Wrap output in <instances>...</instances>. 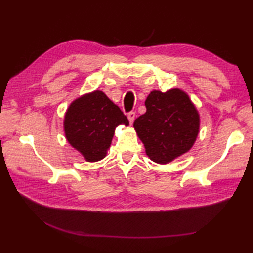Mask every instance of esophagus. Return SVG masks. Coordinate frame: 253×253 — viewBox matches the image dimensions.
Listing matches in <instances>:
<instances>
[{
	"label": "esophagus",
	"mask_w": 253,
	"mask_h": 253,
	"mask_svg": "<svg viewBox=\"0 0 253 253\" xmlns=\"http://www.w3.org/2000/svg\"><path fill=\"white\" fill-rule=\"evenodd\" d=\"M127 117H128V120H129V123H130V124H132V123H133V121H135L136 112H133V111L129 112V113H128V114H127Z\"/></svg>",
	"instance_id": "1"
}]
</instances>
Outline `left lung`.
Returning <instances> with one entry per match:
<instances>
[{"instance_id": "8db88e82", "label": "left lung", "mask_w": 253, "mask_h": 253, "mask_svg": "<svg viewBox=\"0 0 253 253\" xmlns=\"http://www.w3.org/2000/svg\"><path fill=\"white\" fill-rule=\"evenodd\" d=\"M147 112L133 127L153 162L166 164L189 151L200 127L196 106L180 89L154 90L144 102Z\"/></svg>"}]
</instances>
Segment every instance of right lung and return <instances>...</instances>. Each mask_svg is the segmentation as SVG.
I'll use <instances>...</instances> for the list:
<instances>
[{"instance_id": "add662e5", "label": "right lung", "mask_w": 253, "mask_h": 253, "mask_svg": "<svg viewBox=\"0 0 253 253\" xmlns=\"http://www.w3.org/2000/svg\"><path fill=\"white\" fill-rule=\"evenodd\" d=\"M120 124L127 126L129 122L104 92L95 90L69 105L64 118V130L69 144L85 161L96 162L105 158Z\"/></svg>"}]
</instances>
